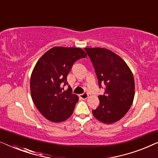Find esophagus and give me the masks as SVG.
I'll return each mask as SVG.
<instances>
[{
    "label": "esophagus",
    "mask_w": 158,
    "mask_h": 158,
    "mask_svg": "<svg viewBox=\"0 0 158 158\" xmlns=\"http://www.w3.org/2000/svg\"><path fill=\"white\" fill-rule=\"evenodd\" d=\"M79 97L83 100H85V99H87L88 98V94H80Z\"/></svg>",
    "instance_id": "obj_1"
}]
</instances>
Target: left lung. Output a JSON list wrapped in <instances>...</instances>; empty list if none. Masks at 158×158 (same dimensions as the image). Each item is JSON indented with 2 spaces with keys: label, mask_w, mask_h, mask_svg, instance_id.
Wrapping results in <instances>:
<instances>
[{
  "label": "left lung",
  "mask_w": 158,
  "mask_h": 158,
  "mask_svg": "<svg viewBox=\"0 0 158 158\" xmlns=\"http://www.w3.org/2000/svg\"><path fill=\"white\" fill-rule=\"evenodd\" d=\"M91 60L99 87L106 85L104 95L99 96V106L92 113L96 119L113 124L126 115L135 97L132 73L122 58L105 48H84Z\"/></svg>",
  "instance_id": "left-lung-1"
}]
</instances>
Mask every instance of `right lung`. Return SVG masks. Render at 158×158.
<instances>
[{"label":"right lung","instance_id":"obj_1","mask_svg":"<svg viewBox=\"0 0 158 158\" xmlns=\"http://www.w3.org/2000/svg\"><path fill=\"white\" fill-rule=\"evenodd\" d=\"M87 55L81 48L55 47L46 52L34 66L30 80L32 101L39 111L52 122H64L70 117L78 96L70 88L67 76L75 62Z\"/></svg>","mask_w":158,"mask_h":158}]
</instances>
